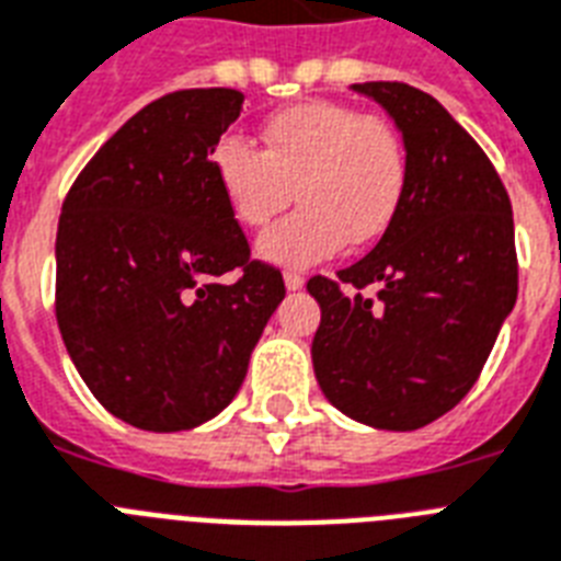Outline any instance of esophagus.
I'll use <instances>...</instances> for the list:
<instances>
[{"label":"esophagus","mask_w":561,"mask_h":561,"mask_svg":"<svg viewBox=\"0 0 561 561\" xmlns=\"http://www.w3.org/2000/svg\"><path fill=\"white\" fill-rule=\"evenodd\" d=\"M284 284L286 289H301V286L307 284V277H304L301 272H293V268H289V272H284Z\"/></svg>","instance_id":"1"}]
</instances>
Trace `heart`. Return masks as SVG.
<instances>
[{
  "mask_svg": "<svg viewBox=\"0 0 561 561\" xmlns=\"http://www.w3.org/2000/svg\"><path fill=\"white\" fill-rule=\"evenodd\" d=\"M210 170L231 217L263 228L295 196L301 208L260 237V257L309 266L376 243L400 217L411 185V156L397 124L335 101L295 103L263 124V150L222 136Z\"/></svg>",
  "mask_w": 561,
  "mask_h": 561,
  "instance_id": "obj_1",
  "label": "heart"
}]
</instances>
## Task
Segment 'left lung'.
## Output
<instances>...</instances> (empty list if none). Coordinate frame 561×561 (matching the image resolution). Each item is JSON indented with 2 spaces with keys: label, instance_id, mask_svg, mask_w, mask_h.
<instances>
[{
  "label": "left lung",
  "instance_id": "left-lung-1",
  "mask_svg": "<svg viewBox=\"0 0 561 561\" xmlns=\"http://www.w3.org/2000/svg\"><path fill=\"white\" fill-rule=\"evenodd\" d=\"M353 89L400 127L411 185L374 252L307 280L321 304L312 365L339 411L414 432L469 393L513 309V205L478 141L423 89L397 80Z\"/></svg>",
  "mask_w": 561,
  "mask_h": 561
}]
</instances>
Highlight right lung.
<instances>
[{
  "label": "right lung",
  "mask_w": 561,
  "mask_h": 561,
  "mask_svg": "<svg viewBox=\"0 0 561 561\" xmlns=\"http://www.w3.org/2000/svg\"><path fill=\"white\" fill-rule=\"evenodd\" d=\"M243 92L179 89L136 112L62 199L54 316L71 362L110 414L185 432L234 400L280 268L252 260L210 150ZM228 271L234 282H219Z\"/></svg>",
  "instance_id": "add662e5"
}]
</instances>
